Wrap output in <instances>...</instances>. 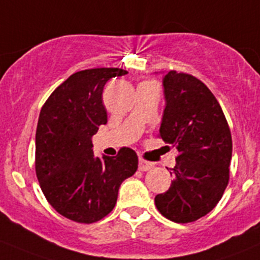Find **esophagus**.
I'll return each mask as SVG.
<instances>
[{"mask_svg":"<svg viewBox=\"0 0 260 260\" xmlns=\"http://www.w3.org/2000/svg\"><path fill=\"white\" fill-rule=\"evenodd\" d=\"M154 165L152 162H148V160L143 159V158H139V170L140 171H148V170L153 169Z\"/></svg>","mask_w":260,"mask_h":260,"instance_id":"34e87169","label":"esophagus"}]
</instances>
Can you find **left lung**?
<instances>
[{
	"instance_id": "left-lung-1",
	"label": "left lung",
	"mask_w": 260,
	"mask_h": 260,
	"mask_svg": "<svg viewBox=\"0 0 260 260\" xmlns=\"http://www.w3.org/2000/svg\"><path fill=\"white\" fill-rule=\"evenodd\" d=\"M166 107L159 137L179 150L174 180L154 198L162 216L187 223L206 216L221 200L230 179L232 139L216 97L189 74L163 76Z\"/></svg>"
}]
</instances>
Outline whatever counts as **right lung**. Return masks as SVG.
I'll list each match as a JSON object with an SVG mask.
<instances>
[{"instance_id":"obj_1","label":"right lung","mask_w":260,"mask_h":260,"mask_svg":"<svg viewBox=\"0 0 260 260\" xmlns=\"http://www.w3.org/2000/svg\"><path fill=\"white\" fill-rule=\"evenodd\" d=\"M122 69L79 71L54 89L39 113L36 172L44 197L61 216L93 223L117 202L120 185L138 170V155L122 148L116 157H95L91 138L107 123L106 83Z\"/></svg>"}]
</instances>
